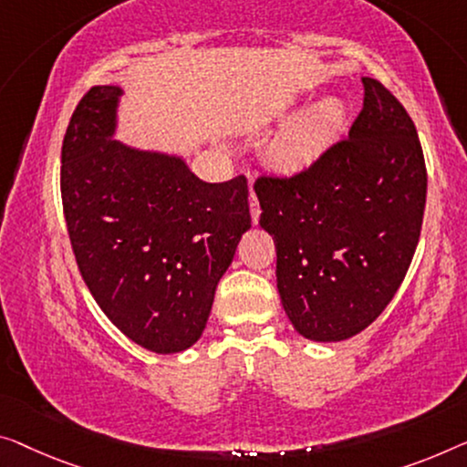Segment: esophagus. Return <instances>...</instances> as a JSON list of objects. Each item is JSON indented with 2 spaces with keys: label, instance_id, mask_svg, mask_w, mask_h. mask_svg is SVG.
Returning <instances> with one entry per match:
<instances>
[{
  "label": "esophagus",
  "instance_id": "obj_1",
  "mask_svg": "<svg viewBox=\"0 0 467 467\" xmlns=\"http://www.w3.org/2000/svg\"><path fill=\"white\" fill-rule=\"evenodd\" d=\"M249 207H252V222L257 224V220H260V203H257L254 191H249Z\"/></svg>",
  "mask_w": 467,
  "mask_h": 467
}]
</instances>
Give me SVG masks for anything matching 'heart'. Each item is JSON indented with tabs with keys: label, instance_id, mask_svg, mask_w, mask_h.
<instances>
[{
	"label": "heart",
	"instance_id": "b5f03b06",
	"mask_svg": "<svg viewBox=\"0 0 467 467\" xmlns=\"http://www.w3.org/2000/svg\"><path fill=\"white\" fill-rule=\"evenodd\" d=\"M346 121L348 104L339 96H325L310 104L270 146V165L287 176L306 171L337 140L346 128Z\"/></svg>",
	"mask_w": 467,
	"mask_h": 467
}]
</instances>
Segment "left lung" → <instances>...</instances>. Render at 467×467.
Returning <instances> with one entry per match:
<instances>
[{
    "instance_id": "8db88e82",
    "label": "left lung",
    "mask_w": 467,
    "mask_h": 467,
    "mask_svg": "<svg viewBox=\"0 0 467 467\" xmlns=\"http://www.w3.org/2000/svg\"><path fill=\"white\" fill-rule=\"evenodd\" d=\"M348 138L294 178L255 182L276 289L296 331L342 342L392 302L413 260L428 173L417 130L378 79Z\"/></svg>"
}]
</instances>
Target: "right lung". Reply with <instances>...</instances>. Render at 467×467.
Segmentation results:
<instances>
[{
	"label": "right lung",
	"instance_id": "add662e5",
	"mask_svg": "<svg viewBox=\"0 0 467 467\" xmlns=\"http://www.w3.org/2000/svg\"><path fill=\"white\" fill-rule=\"evenodd\" d=\"M119 86L83 96L62 142L60 192L79 273L109 321L157 354L191 348L252 228L247 180L203 182L182 155L117 140Z\"/></svg>",
	"mask_w": 467,
	"mask_h": 467
}]
</instances>
